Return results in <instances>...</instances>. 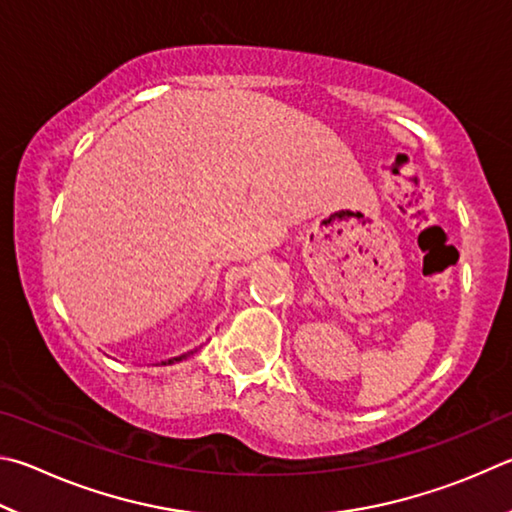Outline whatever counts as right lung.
<instances>
[{"instance_id":"obj_1","label":"right lung","mask_w":512,"mask_h":512,"mask_svg":"<svg viewBox=\"0 0 512 512\" xmlns=\"http://www.w3.org/2000/svg\"><path fill=\"white\" fill-rule=\"evenodd\" d=\"M184 357H186V355H182V357H173V360H168V364H173V362H179V360H184ZM164 364H166V362H164Z\"/></svg>"}]
</instances>
